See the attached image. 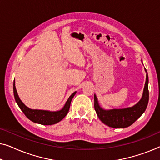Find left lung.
<instances>
[{"label": "left lung", "mask_w": 160, "mask_h": 160, "mask_svg": "<svg viewBox=\"0 0 160 160\" xmlns=\"http://www.w3.org/2000/svg\"><path fill=\"white\" fill-rule=\"evenodd\" d=\"M148 78L146 73V79L143 96L141 100L131 108L123 109H113L106 111L100 108L98 99L95 95V109L98 117L105 124L113 128H128L145 111L148 102Z\"/></svg>", "instance_id": "obj_1"}]
</instances>
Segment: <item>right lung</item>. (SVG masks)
Returning <instances> with one entry per match:
<instances>
[{
  "mask_svg": "<svg viewBox=\"0 0 160 160\" xmlns=\"http://www.w3.org/2000/svg\"><path fill=\"white\" fill-rule=\"evenodd\" d=\"M13 90H14V95L15 100H16L17 105H18L22 111L24 113L26 117L30 120L35 123H38L41 124H44V125H51V124H56L61 121L68 112L70 106H71V100L73 99V96L75 95L76 92L72 94L68 99L66 103L63 107L62 109L58 111H43V110H33L28 108L21 100L19 99L18 95H17L16 87L14 81V85H13Z\"/></svg>",
  "mask_w": 160,
  "mask_h": 160,
  "instance_id": "obj_1",
  "label": "right lung"
}]
</instances>
